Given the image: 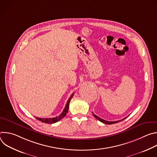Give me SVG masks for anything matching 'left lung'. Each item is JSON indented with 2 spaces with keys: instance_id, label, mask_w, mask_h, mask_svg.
Returning a JSON list of instances; mask_svg holds the SVG:
<instances>
[{
  "instance_id": "1",
  "label": "left lung",
  "mask_w": 157,
  "mask_h": 157,
  "mask_svg": "<svg viewBox=\"0 0 157 157\" xmlns=\"http://www.w3.org/2000/svg\"><path fill=\"white\" fill-rule=\"evenodd\" d=\"M93 116H94V117H95V118H96L98 120H99L100 122H102V123H104V124H116V123H117V122H121V121H123V120H124L125 119H126L127 117H125V118H124V119H122V120H120V121H110V122H109V121H105V120H104V119H101L100 117H99L98 116H97L96 115H95L93 113Z\"/></svg>"
}]
</instances>
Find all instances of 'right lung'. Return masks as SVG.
Returning <instances> with one entry per match:
<instances>
[{
    "label": "right lung",
    "instance_id": "add662e5",
    "mask_svg": "<svg viewBox=\"0 0 157 157\" xmlns=\"http://www.w3.org/2000/svg\"><path fill=\"white\" fill-rule=\"evenodd\" d=\"M74 95V93L72 94V95L70 96V98H69L68 101H67V103L66 104V106L63 110V111L62 112V113L58 116H56L55 117H52V118H39V117H36V119H38V121L42 122H44V123H46V124H54V123H56L58 121H60L61 119H62L63 117H65V116L66 115V114L68 113V109H69V104H70V102L71 99V98H73Z\"/></svg>",
    "mask_w": 157,
    "mask_h": 157
}]
</instances>
